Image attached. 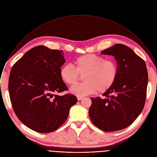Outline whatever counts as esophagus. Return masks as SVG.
<instances>
[{
	"label": "esophagus",
	"instance_id": "esophagus-1",
	"mask_svg": "<svg viewBox=\"0 0 157 157\" xmlns=\"http://www.w3.org/2000/svg\"><path fill=\"white\" fill-rule=\"evenodd\" d=\"M77 99H78V101H81V100H82L83 99V97H82V96H78Z\"/></svg>",
	"mask_w": 157,
	"mask_h": 157
}]
</instances>
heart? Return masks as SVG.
I'll return each instance as SVG.
<instances>
[{"label": "heart", "instance_id": "1", "mask_svg": "<svg viewBox=\"0 0 157 157\" xmlns=\"http://www.w3.org/2000/svg\"><path fill=\"white\" fill-rule=\"evenodd\" d=\"M75 68L71 64L63 65L59 70L61 79L67 85L78 83L80 76L82 83L73 86L71 91L78 96H84L95 92L104 93L116 82L119 75L118 64L113 59H105L94 54H87L74 61Z\"/></svg>", "mask_w": 157, "mask_h": 157}]
</instances>
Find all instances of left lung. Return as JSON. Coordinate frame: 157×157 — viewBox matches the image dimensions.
I'll return each instance as SVG.
<instances>
[{"instance_id": "left-lung-1", "label": "left lung", "mask_w": 157, "mask_h": 157, "mask_svg": "<svg viewBox=\"0 0 157 157\" xmlns=\"http://www.w3.org/2000/svg\"><path fill=\"white\" fill-rule=\"evenodd\" d=\"M114 56L119 75L103 98H91V121L105 132L118 131L130 125L142 111L147 97L148 72L144 60L125 44H116L103 50Z\"/></svg>"}]
</instances>
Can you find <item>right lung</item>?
Segmentation results:
<instances>
[{"label": "right lung", "mask_w": 157, "mask_h": 157, "mask_svg": "<svg viewBox=\"0 0 157 157\" xmlns=\"http://www.w3.org/2000/svg\"><path fill=\"white\" fill-rule=\"evenodd\" d=\"M63 50L43 45L29 50L12 66L9 79L10 102L18 119L30 129L50 133L63 125L78 99L68 91L59 70Z\"/></svg>", "instance_id": "obj_1"}]
</instances>
